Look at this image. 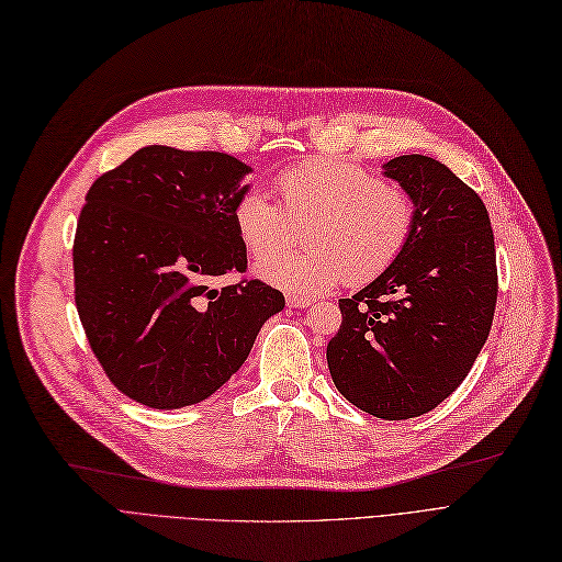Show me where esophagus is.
<instances>
[{"instance_id": "34e87169", "label": "esophagus", "mask_w": 562, "mask_h": 562, "mask_svg": "<svg viewBox=\"0 0 562 562\" xmlns=\"http://www.w3.org/2000/svg\"><path fill=\"white\" fill-rule=\"evenodd\" d=\"M310 303H313V301L305 299V296H286L289 307H307Z\"/></svg>"}]
</instances>
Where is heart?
<instances>
[{"instance_id": "1", "label": "heart", "mask_w": 562, "mask_h": 562, "mask_svg": "<svg viewBox=\"0 0 562 562\" xmlns=\"http://www.w3.org/2000/svg\"><path fill=\"white\" fill-rule=\"evenodd\" d=\"M280 203L247 190L234 203V224L259 276L294 294H324L340 284H368L401 259L417 224V203L403 184L366 164L313 157L276 176ZM307 223L305 254L282 256ZM279 257L276 258L274 255Z\"/></svg>"}]
</instances>
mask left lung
Masks as SVG:
<instances>
[{
	"label": "left lung",
	"instance_id": "8db88e82",
	"mask_svg": "<svg viewBox=\"0 0 562 562\" xmlns=\"http://www.w3.org/2000/svg\"><path fill=\"white\" fill-rule=\"evenodd\" d=\"M417 203L401 259L351 299L326 361L342 396L386 422L438 407L465 380L493 324L497 266L486 205L445 164H384Z\"/></svg>",
	"mask_w": 562,
	"mask_h": 562
}]
</instances>
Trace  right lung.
<instances>
[{
  "instance_id": "obj_1",
  "label": "right lung",
  "mask_w": 562,
  "mask_h": 562,
  "mask_svg": "<svg viewBox=\"0 0 562 562\" xmlns=\"http://www.w3.org/2000/svg\"><path fill=\"white\" fill-rule=\"evenodd\" d=\"M249 169L215 150L148 145L86 194L74 296L99 366L155 409L205 401L245 363L284 296L247 278L234 203ZM238 274L215 290L210 280Z\"/></svg>"
}]
</instances>
